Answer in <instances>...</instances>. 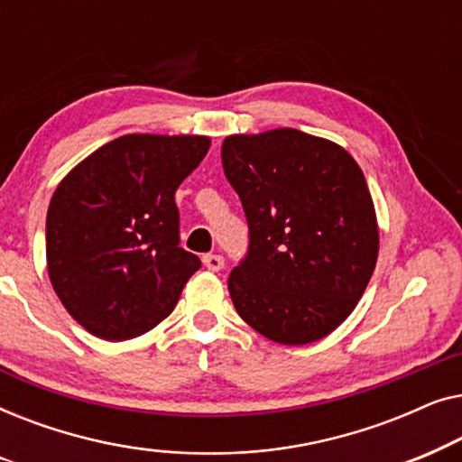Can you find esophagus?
<instances>
[{"label":"esophagus","instance_id":"34e87169","mask_svg":"<svg viewBox=\"0 0 462 462\" xmlns=\"http://www.w3.org/2000/svg\"><path fill=\"white\" fill-rule=\"evenodd\" d=\"M204 264L210 271H220L225 267V258L220 254H206L204 256Z\"/></svg>","mask_w":462,"mask_h":462}]
</instances>
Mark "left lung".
<instances>
[{"instance_id": "8db88e82", "label": "left lung", "mask_w": 462, "mask_h": 462, "mask_svg": "<svg viewBox=\"0 0 462 462\" xmlns=\"http://www.w3.org/2000/svg\"><path fill=\"white\" fill-rule=\"evenodd\" d=\"M223 168L250 229L248 254L229 275L239 318L282 345L328 337L376 267L362 168L337 143L294 128L226 136Z\"/></svg>"}]
</instances>
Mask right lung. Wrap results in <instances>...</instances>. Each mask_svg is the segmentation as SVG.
<instances>
[{"mask_svg": "<svg viewBox=\"0 0 462 462\" xmlns=\"http://www.w3.org/2000/svg\"><path fill=\"white\" fill-rule=\"evenodd\" d=\"M208 149V136L125 134L56 187L46 218L48 275L94 337L116 343L149 332L201 267L179 245L174 193Z\"/></svg>", "mask_w": 462, "mask_h": 462, "instance_id": "obj_1", "label": "right lung"}]
</instances>
